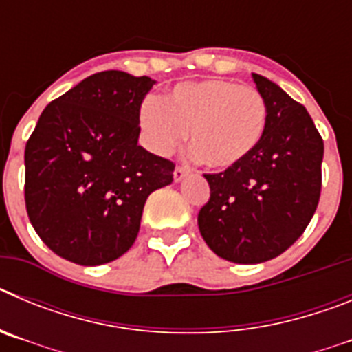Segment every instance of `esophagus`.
I'll return each mask as SVG.
<instances>
[{
	"mask_svg": "<svg viewBox=\"0 0 352 352\" xmlns=\"http://www.w3.org/2000/svg\"><path fill=\"white\" fill-rule=\"evenodd\" d=\"M188 174H190V167L178 166L176 169H174V182H176V183L183 182V179H185Z\"/></svg>",
	"mask_w": 352,
	"mask_h": 352,
	"instance_id": "obj_1",
	"label": "esophagus"
}]
</instances>
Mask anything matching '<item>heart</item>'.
<instances>
[{
  "label": "heart",
  "mask_w": 352,
  "mask_h": 352,
  "mask_svg": "<svg viewBox=\"0 0 352 352\" xmlns=\"http://www.w3.org/2000/svg\"><path fill=\"white\" fill-rule=\"evenodd\" d=\"M142 141L157 155L178 148L190 129L197 157L211 169H232L254 155L268 126V105L250 86L234 80L179 82L139 109Z\"/></svg>",
  "instance_id": "b5f03b06"
}]
</instances>
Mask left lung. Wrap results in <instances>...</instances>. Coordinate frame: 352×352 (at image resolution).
<instances>
[{"label": "left lung", "mask_w": 352, "mask_h": 352, "mask_svg": "<svg viewBox=\"0 0 352 352\" xmlns=\"http://www.w3.org/2000/svg\"><path fill=\"white\" fill-rule=\"evenodd\" d=\"M252 77L268 105L266 133L241 166L204 174L210 201L197 217L208 247L238 264L273 259L303 234L321 195L324 155L307 109L273 80Z\"/></svg>", "instance_id": "left-lung-1"}]
</instances>
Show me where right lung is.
I'll return each mask as SVG.
<instances>
[{
  "mask_svg": "<svg viewBox=\"0 0 352 352\" xmlns=\"http://www.w3.org/2000/svg\"><path fill=\"white\" fill-rule=\"evenodd\" d=\"M153 84L98 72L40 114L24 151L28 217L70 263L98 266L123 256L148 195L173 183V162L139 146V109Z\"/></svg>",
  "mask_w": 352,
  "mask_h": 352,
  "instance_id": "obj_1",
  "label": "right lung"
}]
</instances>
